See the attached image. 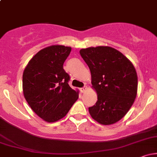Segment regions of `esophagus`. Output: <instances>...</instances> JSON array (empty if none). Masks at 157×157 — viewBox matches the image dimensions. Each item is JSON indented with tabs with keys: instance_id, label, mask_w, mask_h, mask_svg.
Here are the masks:
<instances>
[{
	"instance_id": "34e87169",
	"label": "esophagus",
	"mask_w": 157,
	"mask_h": 157,
	"mask_svg": "<svg viewBox=\"0 0 157 157\" xmlns=\"http://www.w3.org/2000/svg\"><path fill=\"white\" fill-rule=\"evenodd\" d=\"M86 89H87V87H86V86H84V87L81 88L80 90L81 93H83V92H85V91H86Z\"/></svg>"
}]
</instances>
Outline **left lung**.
I'll list each match as a JSON object with an SVG mask.
<instances>
[{
    "label": "left lung",
    "instance_id": "1",
    "mask_svg": "<svg viewBox=\"0 0 157 157\" xmlns=\"http://www.w3.org/2000/svg\"><path fill=\"white\" fill-rule=\"evenodd\" d=\"M89 66L97 101L90 115L102 125L118 122L128 113L137 94V74L134 65L118 50L109 46L80 49Z\"/></svg>",
    "mask_w": 157,
    "mask_h": 157
}]
</instances>
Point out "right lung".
<instances>
[{"instance_id":"obj_1","label":"right lung","mask_w":157,"mask_h":157,"mask_svg":"<svg viewBox=\"0 0 157 157\" xmlns=\"http://www.w3.org/2000/svg\"><path fill=\"white\" fill-rule=\"evenodd\" d=\"M71 51L62 45L43 48L23 71V96L34 112L47 122L64 117L79 97V91L68 85L69 75L63 69Z\"/></svg>"}]
</instances>
